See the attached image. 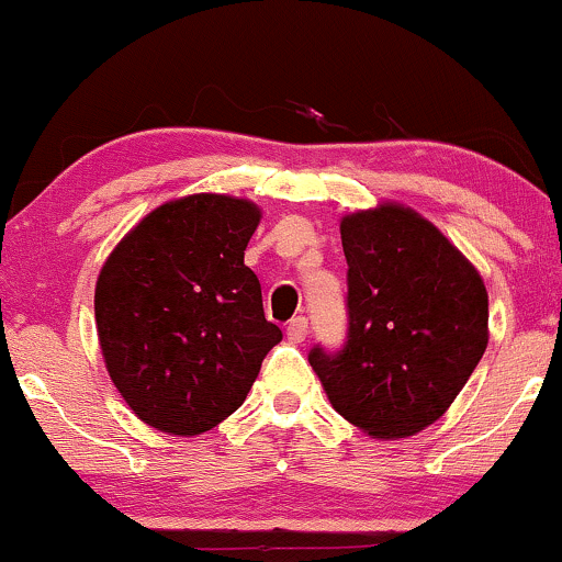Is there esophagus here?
<instances>
[{
	"label": "esophagus",
	"instance_id": "34e87169",
	"mask_svg": "<svg viewBox=\"0 0 562 562\" xmlns=\"http://www.w3.org/2000/svg\"><path fill=\"white\" fill-rule=\"evenodd\" d=\"M308 335V319L306 317H295L288 322V340L290 344H303Z\"/></svg>",
	"mask_w": 562,
	"mask_h": 562
}]
</instances>
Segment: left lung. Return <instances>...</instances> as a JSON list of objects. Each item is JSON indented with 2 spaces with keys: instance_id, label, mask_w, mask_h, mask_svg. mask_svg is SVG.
Wrapping results in <instances>:
<instances>
[{
  "instance_id": "obj_1",
  "label": "left lung",
  "mask_w": 562,
  "mask_h": 562,
  "mask_svg": "<svg viewBox=\"0 0 562 562\" xmlns=\"http://www.w3.org/2000/svg\"><path fill=\"white\" fill-rule=\"evenodd\" d=\"M348 263V335L314 346V367L338 415L375 438L436 423L488 344L481 274L428 218L396 203L340 222Z\"/></svg>"
}]
</instances>
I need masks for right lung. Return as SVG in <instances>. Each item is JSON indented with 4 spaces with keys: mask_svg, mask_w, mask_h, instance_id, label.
<instances>
[{
    "mask_svg": "<svg viewBox=\"0 0 562 562\" xmlns=\"http://www.w3.org/2000/svg\"><path fill=\"white\" fill-rule=\"evenodd\" d=\"M259 218L250 200L200 192L158 205L108 256L97 338L142 423L171 436L216 428L282 340L243 261Z\"/></svg>",
    "mask_w": 562,
    "mask_h": 562,
    "instance_id": "obj_1",
    "label": "right lung"
}]
</instances>
